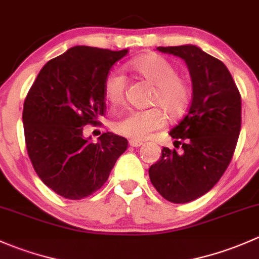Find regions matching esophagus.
I'll list each match as a JSON object with an SVG mask.
<instances>
[{
	"label": "esophagus",
	"mask_w": 259,
	"mask_h": 259,
	"mask_svg": "<svg viewBox=\"0 0 259 259\" xmlns=\"http://www.w3.org/2000/svg\"><path fill=\"white\" fill-rule=\"evenodd\" d=\"M142 145H143L142 141L130 140V146H131V147H140V146H142Z\"/></svg>",
	"instance_id": "esophagus-1"
}]
</instances>
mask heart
<instances>
[{
  "label": "heart",
  "mask_w": 259,
  "mask_h": 259,
  "mask_svg": "<svg viewBox=\"0 0 259 259\" xmlns=\"http://www.w3.org/2000/svg\"><path fill=\"white\" fill-rule=\"evenodd\" d=\"M131 68L151 82L154 89L152 103L158 105L169 117L185 113L191 101V87L183 77L177 74L175 66L159 55H145L135 58ZM126 78L121 71H112L103 84L105 97L111 105H118L124 98ZM166 123V114L158 107L149 110H131L119 117L113 124L117 133L132 140H146L152 132L162 128Z\"/></svg>",
  "instance_id": "1"
}]
</instances>
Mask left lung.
<instances>
[{
	"label": "left lung",
	"mask_w": 259,
	"mask_h": 259,
	"mask_svg": "<svg viewBox=\"0 0 259 259\" xmlns=\"http://www.w3.org/2000/svg\"><path fill=\"white\" fill-rule=\"evenodd\" d=\"M157 50L185 61L193 96L186 116L169 132L183 151L163 147L149 167V180L167 201L188 203L212 189L227 169L241 132V95L225 63L199 47Z\"/></svg>",
	"instance_id": "obj_1"
}]
</instances>
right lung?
<instances>
[{
	"mask_svg": "<svg viewBox=\"0 0 259 259\" xmlns=\"http://www.w3.org/2000/svg\"><path fill=\"white\" fill-rule=\"evenodd\" d=\"M128 50L74 46L49 61L23 105L26 147L42 182L60 196L82 199L108 180L127 149L124 137L106 132L97 143L83 136L105 112L106 77Z\"/></svg>",
	"mask_w": 259,
	"mask_h": 259,
	"instance_id": "obj_1",
	"label": "right lung"
}]
</instances>
